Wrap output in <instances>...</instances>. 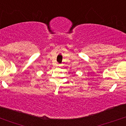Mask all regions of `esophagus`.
<instances>
[{"instance_id":"1","label":"esophagus","mask_w":126,"mask_h":126,"mask_svg":"<svg viewBox=\"0 0 126 126\" xmlns=\"http://www.w3.org/2000/svg\"><path fill=\"white\" fill-rule=\"evenodd\" d=\"M57 66H59V67H60V66H61V65H60V64H57Z\"/></svg>"}]
</instances>
